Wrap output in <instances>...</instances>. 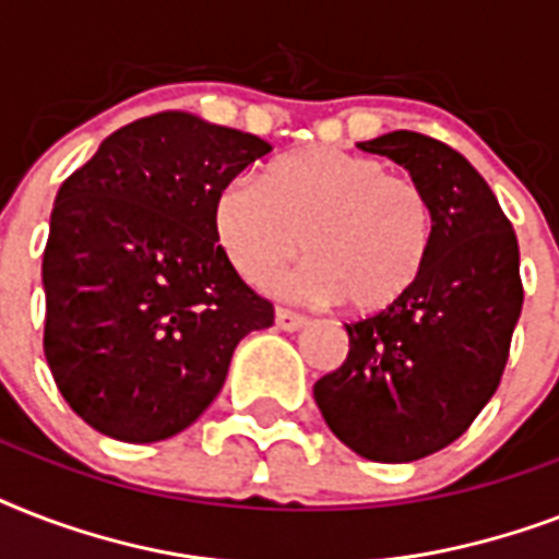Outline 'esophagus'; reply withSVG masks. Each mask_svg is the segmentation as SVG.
<instances>
[{
    "mask_svg": "<svg viewBox=\"0 0 559 559\" xmlns=\"http://www.w3.org/2000/svg\"><path fill=\"white\" fill-rule=\"evenodd\" d=\"M275 324H278L281 331H298V328H305L307 324V316L293 313L287 307H278V310H275Z\"/></svg>",
    "mask_w": 559,
    "mask_h": 559,
    "instance_id": "34e87169",
    "label": "esophagus"
}]
</instances>
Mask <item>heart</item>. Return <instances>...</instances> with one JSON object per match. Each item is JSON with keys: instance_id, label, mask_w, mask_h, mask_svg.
Returning <instances> with one entry per match:
<instances>
[{"instance_id": "heart-1", "label": "heart", "mask_w": 559, "mask_h": 559, "mask_svg": "<svg viewBox=\"0 0 559 559\" xmlns=\"http://www.w3.org/2000/svg\"><path fill=\"white\" fill-rule=\"evenodd\" d=\"M223 252L254 287L305 252L281 289L307 301L345 298L357 313L400 305L429 270L438 243L435 202L417 179L342 147L281 156L263 186L237 177L214 202Z\"/></svg>"}]
</instances>
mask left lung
Listing matches in <instances>:
<instances>
[{"label": "left lung", "mask_w": 559, "mask_h": 559, "mask_svg": "<svg viewBox=\"0 0 559 559\" xmlns=\"http://www.w3.org/2000/svg\"><path fill=\"white\" fill-rule=\"evenodd\" d=\"M359 147L429 191L438 243L400 305L345 324L348 357L313 397L345 447L400 464L450 447L499 389L525 296L520 243L496 193L450 144L394 130Z\"/></svg>", "instance_id": "1"}]
</instances>
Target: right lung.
Wrapping results in <instances>:
<instances>
[{"mask_svg": "<svg viewBox=\"0 0 559 559\" xmlns=\"http://www.w3.org/2000/svg\"><path fill=\"white\" fill-rule=\"evenodd\" d=\"M272 151L188 112L139 118L104 139L57 191L46 252L43 350L92 429L165 441L209 408L246 333L275 307L217 243L223 186Z\"/></svg>", "mask_w": 559, "mask_h": 559, "instance_id": "add662e5", "label": "right lung"}]
</instances>
